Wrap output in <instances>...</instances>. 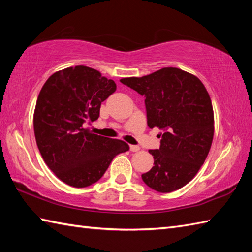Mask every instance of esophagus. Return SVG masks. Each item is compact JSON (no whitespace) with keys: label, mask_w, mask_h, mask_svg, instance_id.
<instances>
[{"label":"esophagus","mask_w":252,"mask_h":252,"mask_svg":"<svg viewBox=\"0 0 252 252\" xmlns=\"http://www.w3.org/2000/svg\"><path fill=\"white\" fill-rule=\"evenodd\" d=\"M130 151H131V152H138V151H140V146H137V145H130Z\"/></svg>","instance_id":"1"}]
</instances>
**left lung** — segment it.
I'll return each mask as SVG.
<instances>
[{
    "label": "left lung",
    "mask_w": 252,
    "mask_h": 252,
    "mask_svg": "<svg viewBox=\"0 0 252 252\" xmlns=\"http://www.w3.org/2000/svg\"><path fill=\"white\" fill-rule=\"evenodd\" d=\"M120 82L145 97L147 126L161 130L159 149L148 151L154 167L142 180L160 192L181 189L197 174L211 147L213 109L205 85L173 67Z\"/></svg>",
    "instance_id": "left-lung-1"
}]
</instances>
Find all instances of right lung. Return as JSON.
Listing matches in <instances>:
<instances>
[{
	"instance_id": "right-lung-1",
	"label": "right lung",
	"mask_w": 252,
	"mask_h": 252,
	"mask_svg": "<svg viewBox=\"0 0 252 252\" xmlns=\"http://www.w3.org/2000/svg\"><path fill=\"white\" fill-rule=\"evenodd\" d=\"M116 90L114 80L87 66L57 71L44 83L35 105L34 135L47 167L63 183L92 185L118 154L129 151L123 141L83 127L98 119L100 104Z\"/></svg>"
}]
</instances>
